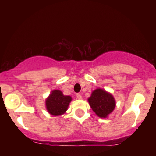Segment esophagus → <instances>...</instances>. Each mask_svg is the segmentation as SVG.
<instances>
[{"mask_svg":"<svg viewBox=\"0 0 156 156\" xmlns=\"http://www.w3.org/2000/svg\"><path fill=\"white\" fill-rule=\"evenodd\" d=\"M76 97H77V98H78V99H82V96H81V94H80V93H77Z\"/></svg>","mask_w":156,"mask_h":156,"instance_id":"obj_1","label":"esophagus"}]
</instances>
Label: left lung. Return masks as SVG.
Instances as JSON below:
<instances>
[{
    "mask_svg": "<svg viewBox=\"0 0 156 156\" xmlns=\"http://www.w3.org/2000/svg\"><path fill=\"white\" fill-rule=\"evenodd\" d=\"M91 108L98 117L105 118L115 108V100L110 93L97 89L88 99Z\"/></svg>",
    "mask_w": 156,
    "mask_h": 156,
    "instance_id": "1",
    "label": "left lung"
}]
</instances>
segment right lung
<instances>
[{
	"mask_svg": "<svg viewBox=\"0 0 156 156\" xmlns=\"http://www.w3.org/2000/svg\"><path fill=\"white\" fill-rule=\"evenodd\" d=\"M71 101L70 96H65L61 91L54 90L46 100V108L52 115H62L67 110Z\"/></svg>",
	"mask_w": 156,
	"mask_h": 156,
	"instance_id": "obj_1",
	"label": "right lung"
}]
</instances>
